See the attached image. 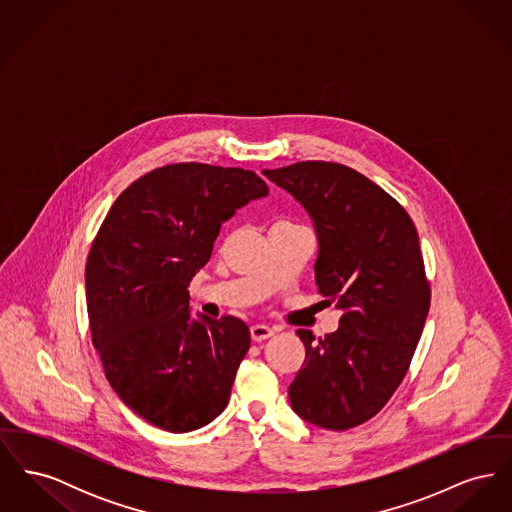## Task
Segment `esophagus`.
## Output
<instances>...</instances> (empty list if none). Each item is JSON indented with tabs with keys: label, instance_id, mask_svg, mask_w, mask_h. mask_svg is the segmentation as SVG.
Returning <instances> with one entry per match:
<instances>
[{
	"label": "esophagus",
	"instance_id": "1",
	"mask_svg": "<svg viewBox=\"0 0 512 512\" xmlns=\"http://www.w3.org/2000/svg\"><path fill=\"white\" fill-rule=\"evenodd\" d=\"M249 332H251V340L253 341H265L274 336V330L268 328L265 324H253Z\"/></svg>",
	"mask_w": 512,
	"mask_h": 512
}]
</instances>
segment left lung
Segmentation results:
<instances>
[{
    "instance_id": "left-lung-1",
    "label": "left lung",
    "mask_w": 512,
    "mask_h": 512,
    "mask_svg": "<svg viewBox=\"0 0 512 512\" xmlns=\"http://www.w3.org/2000/svg\"><path fill=\"white\" fill-rule=\"evenodd\" d=\"M307 211L317 234L315 280L336 301L340 326L305 343L288 388L295 413L326 430H349L380 413L411 365L430 309L418 234L407 211L361 172L303 161L265 169Z\"/></svg>"
}]
</instances>
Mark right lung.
<instances>
[{"mask_svg":"<svg viewBox=\"0 0 512 512\" xmlns=\"http://www.w3.org/2000/svg\"><path fill=\"white\" fill-rule=\"evenodd\" d=\"M267 195L255 172L169 165L130 184L99 228L86 263L92 341L113 390L161 430H197L230 399L249 328L194 315L188 284L220 226Z\"/></svg>","mask_w":512,"mask_h":512,"instance_id":"right-lung-1","label":"right lung"}]
</instances>
